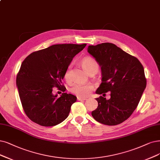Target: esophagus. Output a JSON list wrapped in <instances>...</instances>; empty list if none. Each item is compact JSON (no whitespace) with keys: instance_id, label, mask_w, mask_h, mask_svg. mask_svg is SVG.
Instances as JSON below:
<instances>
[{"instance_id":"1","label":"esophagus","mask_w":160,"mask_h":160,"mask_svg":"<svg viewBox=\"0 0 160 160\" xmlns=\"http://www.w3.org/2000/svg\"><path fill=\"white\" fill-rule=\"evenodd\" d=\"M77 99H78V101H84V100H86V98H78Z\"/></svg>"}]
</instances>
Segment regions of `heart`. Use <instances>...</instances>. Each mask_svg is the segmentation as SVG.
I'll use <instances>...</instances> for the list:
<instances>
[{
  "label": "heart",
  "mask_w": 160,
  "mask_h": 160,
  "mask_svg": "<svg viewBox=\"0 0 160 160\" xmlns=\"http://www.w3.org/2000/svg\"><path fill=\"white\" fill-rule=\"evenodd\" d=\"M82 65L88 73L96 72L99 70V65L94 59L90 57H86L81 61ZM64 78L69 81L71 79V65L67 67L64 72ZM92 90V86L90 84H82L80 82H76L70 88V91L74 95L78 97L87 96Z\"/></svg>",
  "instance_id": "b5f03b06"
}]
</instances>
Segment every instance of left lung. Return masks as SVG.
Returning <instances> with one entry per match:
<instances>
[{
    "instance_id": "obj_1",
    "label": "left lung",
    "mask_w": 160,
    "mask_h": 160,
    "mask_svg": "<svg viewBox=\"0 0 160 160\" xmlns=\"http://www.w3.org/2000/svg\"><path fill=\"white\" fill-rule=\"evenodd\" d=\"M88 51L102 68V82L98 94L110 92L111 98H96L98 106L92 112L94 119L103 125L113 126L126 121L137 108L146 86L142 64L111 43L88 46Z\"/></svg>"
}]
</instances>
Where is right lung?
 Instances as JSON below:
<instances>
[{
    "label": "right lung",
    "mask_w": 160,
    "mask_h": 160,
    "mask_svg": "<svg viewBox=\"0 0 160 160\" xmlns=\"http://www.w3.org/2000/svg\"><path fill=\"white\" fill-rule=\"evenodd\" d=\"M86 44H57L32 52L22 63L16 85L23 111L29 119L43 127H52L67 119L76 97L52 94L55 87L65 92L64 72L74 57Z\"/></svg>",
    "instance_id": "obj_1"
}]
</instances>
